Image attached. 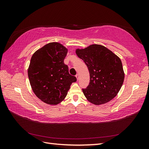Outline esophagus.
<instances>
[{
  "instance_id": "esophagus-1",
  "label": "esophagus",
  "mask_w": 149,
  "mask_h": 149,
  "mask_svg": "<svg viewBox=\"0 0 149 149\" xmlns=\"http://www.w3.org/2000/svg\"><path fill=\"white\" fill-rule=\"evenodd\" d=\"M76 79H77V80H78L79 79V75L78 74H77L76 75Z\"/></svg>"
}]
</instances>
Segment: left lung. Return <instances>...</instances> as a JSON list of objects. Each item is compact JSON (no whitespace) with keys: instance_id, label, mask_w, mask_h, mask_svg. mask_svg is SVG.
<instances>
[{"instance_id":"1","label":"left lung","mask_w":149,"mask_h":149,"mask_svg":"<svg viewBox=\"0 0 149 149\" xmlns=\"http://www.w3.org/2000/svg\"><path fill=\"white\" fill-rule=\"evenodd\" d=\"M76 53L84 61L89 72V84L82 89L88 101L100 105L112 100L119 93L124 79L120 58L106 47L96 44L77 49Z\"/></svg>"}]
</instances>
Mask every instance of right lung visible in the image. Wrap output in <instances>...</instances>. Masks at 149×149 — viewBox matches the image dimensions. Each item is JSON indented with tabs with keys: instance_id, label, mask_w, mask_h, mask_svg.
<instances>
[{
	"instance_id": "right-lung-1",
	"label": "right lung",
	"mask_w": 149,
	"mask_h": 149,
	"mask_svg": "<svg viewBox=\"0 0 149 149\" xmlns=\"http://www.w3.org/2000/svg\"><path fill=\"white\" fill-rule=\"evenodd\" d=\"M68 49L57 42L49 43L31 58L28 76L33 93L40 100L56 105L66 96L76 78L64 63Z\"/></svg>"
}]
</instances>
